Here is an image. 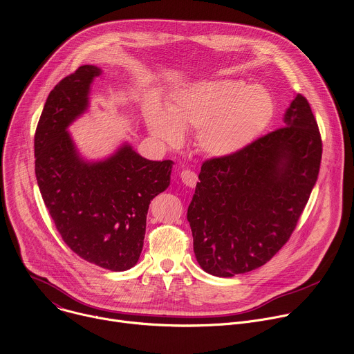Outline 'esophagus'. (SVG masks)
Returning a JSON list of instances; mask_svg holds the SVG:
<instances>
[{"label":"esophagus","mask_w":354,"mask_h":354,"mask_svg":"<svg viewBox=\"0 0 354 354\" xmlns=\"http://www.w3.org/2000/svg\"><path fill=\"white\" fill-rule=\"evenodd\" d=\"M180 179L189 187H194L196 183H197V175L190 169H183L180 172Z\"/></svg>","instance_id":"1"}]
</instances>
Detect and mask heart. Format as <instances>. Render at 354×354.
I'll return each instance as SVG.
<instances>
[{
    "mask_svg": "<svg viewBox=\"0 0 354 354\" xmlns=\"http://www.w3.org/2000/svg\"><path fill=\"white\" fill-rule=\"evenodd\" d=\"M270 93L241 81L197 84L175 96L168 113L160 106L147 111L154 136L178 142L180 130H198L197 145L213 157H225L246 147L272 120Z\"/></svg>",
    "mask_w": 354,
    "mask_h": 354,
    "instance_id": "obj_1",
    "label": "heart"
}]
</instances>
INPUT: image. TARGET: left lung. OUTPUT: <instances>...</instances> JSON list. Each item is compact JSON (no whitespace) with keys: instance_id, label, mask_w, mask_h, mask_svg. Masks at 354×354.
<instances>
[{"instance_id":"left-lung-1","label":"left lung","mask_w":354,"mask_h":354,"mask_svg":"<svg viewBox=\"0 0 354 354\" xmlns=\"http://www.w3.org/2000/svg\"><path fill=\"white\" fill-rule=\"evenodd\" d=\"M276 129L201 165L187 221L198 265L218 277L263 266L290 239L319 174L322 140L306 96Z\"/></svg>"}]
</instances>
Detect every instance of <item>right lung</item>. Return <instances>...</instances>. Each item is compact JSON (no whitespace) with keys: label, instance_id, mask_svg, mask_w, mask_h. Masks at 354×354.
I'll return each instance as SVG.
<instances>
[{"label":"right lung","instance_id":"obj_1","mask_svg":"<svg viewBox=\"0 0 354 354\" xmlns=\"http://www.w3.org/2000/svg\"><path fill=\"white\" fill-rule=\"evenodd\" d=\"M100 70L81 66L48 93L35 133V174L67 246L112 272L133 268L142 250L148 206L169 185L172 161H149L130 145L104 162H84L66 131L88 105Z\"/></svg>","mask_w":354,"mask_h":354}]
</instances>
